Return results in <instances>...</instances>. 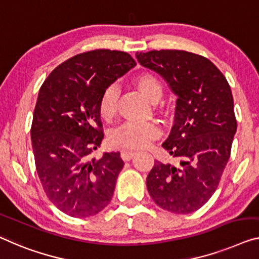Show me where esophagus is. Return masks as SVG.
I'll use <instances>...</instances> for the list:
<instances>
[{"mask_svg": "<svg viewBox=\"0 0 259 259\" xmlns=\"http://www.w3.org/2000/svg\"><path fill=\"white\" fill-rule=\"evenodd\" d=\"M135 155V152L133 150H121L120 152V156L124 161H130Z\"/></svg>", "mask_w": 259, "mask_h": 259, "instance_id": "esophagus-1", "label": "esophagus"}]
</instances>
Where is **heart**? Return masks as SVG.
Returning a JSON list of instances; mask_svg holds the SVG:
<instances>
[{
  "mask_svg": "<svg viewBox=\"0 0 259 259\" xmlns=\"http://www.w3.org/2000/svg\"><path fill=\"white\" fill-rule=\"evenodd\" d=\"M133 84L150 102H157L162 96V85L152 73H141L133 78ZM119 90L116 84H111L103 91L99 99V114L103 120L110 121L117 112ZM160 135V128L154 122H125L109 134V143L121 149L145 148L148 143Z\"/></svg>",
  "mask_w": 259,
  "mask_h": 259,
  "instance_id": "heart-1",
  "label": "heart"
}]
</instances>
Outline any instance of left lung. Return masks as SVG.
Instances as JSON below:
<instances>
[{
	"mask_svg": "<svg viewBox=\"0 0 259 259\" xmlns=\"http://www.w3.org/2000/svg\"><path fill=\"white\" fill-rule=\"evenodd\" d=\"M137 59L160 74L178 97L175 124L162 147L180 165L155 162L147 189L161 208L192 213L215 192L229 160L237 128L232 90L213 62L191 52H140Z\"/></svg>",
	"mask_w": 259,
	"mask_h": 259,
	"instance_id": "1",
	"label": "left lung"
}]
</instances>
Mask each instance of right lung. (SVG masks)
<instances>
[{
    "label": "right lung",
    "instance_id": "right-lung-1",
    "mask_svg": "<svg viewBox=\"0 0 259 259\" xmlns=\"http://www.w3.org/2000/svg\"><path fill=\"white\" fill-rule=\"evenodd\" d=\"M135 65L126 52H84L59 65L39 90L31 126L35 169L46 196L67 215L93 217L113 196L120 154L89 155L104 138L103 91Z\"/></svg>",
    "mask_w": 259,
    "mask_h": 259
}]
</instances>
